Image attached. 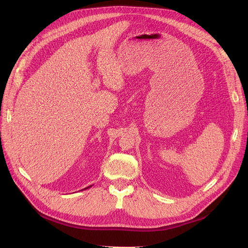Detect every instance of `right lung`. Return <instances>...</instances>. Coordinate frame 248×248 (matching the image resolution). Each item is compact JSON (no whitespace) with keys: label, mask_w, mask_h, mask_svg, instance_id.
<instances>
[{"label":"right lung","mask_w":248,"mask_h":248,"mask_svg":"<svg viewBox=\"0 0 248 248\" xmlns=\"http://www.w3.org/2000/svg\"><path fill=\"white\" fill-rule=\"evenodd\" d=\"M89 187H92V185H91V186H88V187H86V188H84V189H88V188H89Z\"/></svg>","instance_id":"obj_1"}]
</instances>
